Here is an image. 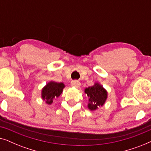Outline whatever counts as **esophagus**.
<instances>
[{
  "label": "esophagus",
  "instance_id": "esophagus-1",
  "mask_svg": "<svg viewBox=\"0 0 151 151\" xmlns=\"http://www.w3.org/2000/svg\"><path fill=\"white\" fill-rule=\"evenodd\" d=\"M71 84L72 86H74V87L76 88H79L80 85H81L80 82L79 81H78V80H73V81H71Z\"/></svg>",
  "mask_w": 151,
  "mask_h": 151
}]
</instances>
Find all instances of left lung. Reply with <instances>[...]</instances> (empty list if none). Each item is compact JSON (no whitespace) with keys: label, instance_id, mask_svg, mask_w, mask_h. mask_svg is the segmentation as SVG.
<instances>
[{"label":"left lung","instance_id":"left-lung-1","mask_svg":"<svg viewBox=\"0 0 151 151\" xmlns=\"http://www.w3.org/2000/svg\"><path fill=\"white\" fill-rule=\"evenodd\" d=\"M84 92L88 98V108L91 111H95L103 106L107 99V91L99 83H95L93 86L86 88Z\"/></svg>","mask_w":151,"mask_h":151}]
</instances>
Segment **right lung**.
Listing matches in <instances>:
<instances>
[{
  "label": "right lung",
  "mask_w": 151,
  "mask_h": 151,
  "mask_svg": "<svg viewBox=\"0 0 151 151\" xmlns=\"http://www.w3.org/2000/svg\"><path fill=\"white\" fill-rule=\"evenodd\" d=\"M65 84L63 82H55L51 81L46 84L42 89L41 96L43 100L47 104H51L53 99H55L60 96L65 88Z\"/></svg>",
  "instance_id": "1"
}]
</instances>
